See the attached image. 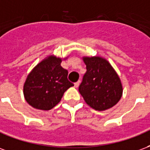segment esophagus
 <instances>
[{
	"mask_svg": "<svg viewBox=\"0 0 150 150\" xmlns=\"http://www.w3.org/2000/svg\"><path fill=\"white\" fill-rule=\"evenodd\" d=\"M79 85H80V81H77V82L74 83V86H75V87H76V88H77V87H78V86H79Z\"/></svg>",
	"mask_w": 150,
	"mask_h": 150,
	"instance_id": "esophagus-1",
	"label": "esophagus"
}]
</instances>
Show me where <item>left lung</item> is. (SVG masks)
Here are the masks:
<instances>
[{
    "instance_id": "8db88e82",
    "label": "left lung",
    "mask_w": 150,
    "mask_h": 150,
    "mask_svg": "<svg viewBox=\"0 0 150 150\" xmlns=\"http://www.w3.org/2000/svg\"><path fill=\"white\" fill-rule=\"evenodd\" d=\"M86 73L79 92L86 104L98 111L114 106L122 96L121 79L106 59L100 57H83Z\"/></svg>"
}]
</instances>
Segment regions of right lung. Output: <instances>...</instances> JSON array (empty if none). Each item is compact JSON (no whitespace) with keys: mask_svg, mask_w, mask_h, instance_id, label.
<instances>
[{"mask_svg":"<svg viewBox=\"0 0 150 150\" xmlns=\"http://www.w3.org/2000/svg\"><path fill=\"white\" fill-rule=\"evenodd\" d=\"M62 62L60 57L49 56L27 76L23 93L32 107L40 110H51L61 101L64 92L74 86L67 78L68 71L61 66Z\"/></svg>","mask_w":150,"mask_h":150,"instance_id":"right-lung-1","label":"right lung"}]
</instances>
